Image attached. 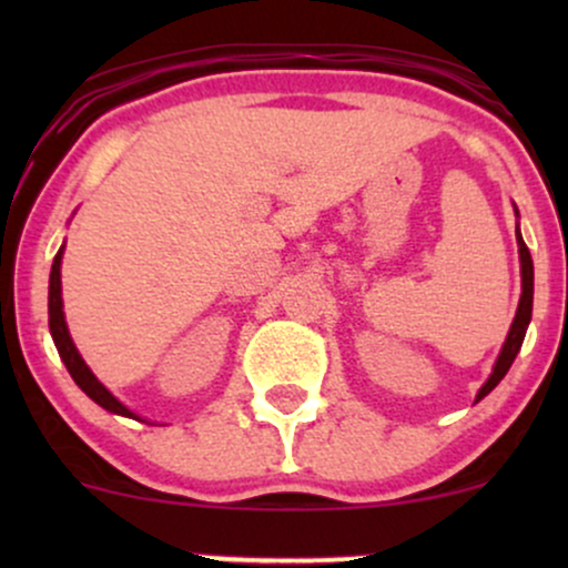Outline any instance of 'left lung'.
<instances>
[{
  "instance_id": "obj_1",
  "label": "left lung",
  "mask_w": 568,
  "mask_h": 568,
  "mask_svg": "<svg viewBox=\"0 0 568 568\" xmlns=\"http://www.w3.org/2000/svg\"><path fill=\"white\" fill-rule=\"evenodd\" d=\"M518 253H520V302H518V312H515V321L510 325V334H507V342L505 347L499 352V361L497 366H494V374L488 376V382L480 387L478 393V400L480 397H486L491 393L497 384L505 379V374L510 371L515 355H518L520 344H524V336H526V328H529V321H531V304H534V262H531V253L529 247H526L524 237H520L518 232Z\"/></svg>"
}]
</instances>
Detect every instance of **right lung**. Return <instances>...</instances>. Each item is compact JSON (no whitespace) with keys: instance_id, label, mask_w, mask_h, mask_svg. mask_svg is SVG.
I'll return each mask as SVG.
<instances>
[{"instance_id":"add662e5","label":"right lung","mask_w":568,"mask_h":568,"mask_svg":"<svg viewBox=\"0 0 568 568\" xmlns=\"http://www.w3.org/2000/svg\"><path fill=\"white\" fill-rule=\"evenodd\" d=\"M61 251L55 253V262H53V270H50V296H48V312H50V334H53V342L58 347V355H61V361L67 363L71 379L80 384V389L88 397H93L101 408L112 410V414H122V416H135L133 410H128L122 406L116 397L109 393L106 387H103L101 382L95 379L93 371L84 366V361L80 357V352H77L74 342H71L69 336V328H67V321H63V298H61Z\"/></svg>"}]
</instances>
